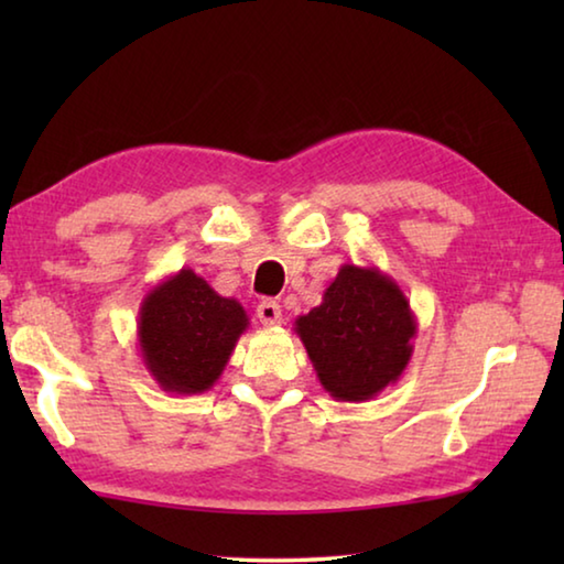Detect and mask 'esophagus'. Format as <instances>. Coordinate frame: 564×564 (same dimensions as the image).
<instances>
[{
	"mask_svg": "<svg viewBox=\"0 0 564 564\" xmlns=\"http://www.w3.org/2000/svg\"><path fill=\"white\" fill-rule=\"evenodd\" d=\"M256 316H259V321L263 323V326H279V323L283 321V313H281V305L265 299L259 303V308H256Z\"/></svg>",
	"mask_w": 564,
	"mask_h": 564,
	"instance_id": "34e87169",
	"label": "esophagus"
}]
</instances>
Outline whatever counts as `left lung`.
Instances as JSON below:
<instances>
[{
	"instance_id": "left-lung-1",
	"label": "left lung",
	"mask_w": 564,
	"mask_h": 564,
	"mask_svg": "<svg viewBox=\"0 0 564 564\" xmlns=\"http://www.w3.org/2000/svg\"><path fill=\"white\" fill-rule=\"evenodd\" d=\"M293 330L330 398L366 403L403 376L417 323L388 273L346 263L323 291V303L295 318Z\"/></svg>"
}]
</instances>
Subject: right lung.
<instances>
[{
	"mask_svg": "<svg viewBox=\"0 0 564 564\" xmlns=\"http://www.w3.org/2000/svg\"><path fill=\"white\" fill-rule=\"evenodd\" d=\"M246 328L241 303L218 295L191 269H181L141 301L137 336L156 383L166 393L196 395L221 378Z\"/></svg>",
	"mask_w": 564,
	"mask_h": 564,
	"instance_id": "obj_1",
	"label": "right lung"
}]
</instances>
